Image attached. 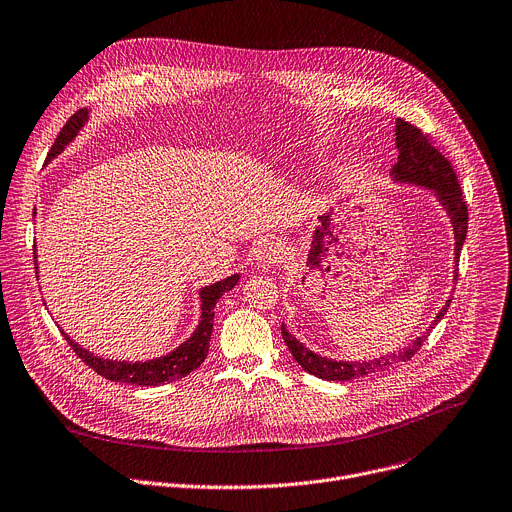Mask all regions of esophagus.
<instances>
[{"mask_svg": "<svg viewBox=\"0 0 512 512\" xmlns=\"http://www.w3.org/2000/svg\"><path fill=\"white\" fill-rule=\"evenodd\" d=\"M255 257H257V265L267 269V267H273L277 263H282L284 257H286V251H284V247L280 243H273L271 241V243H263Z\"/></svg>", "mask_w": 512, "mask_h": 512, "instance_id": "esophagus-1", "label": "esophagus"}]
</instances>
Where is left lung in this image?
Wrapping results in <instances>:
<instances>
[{
	"label": "left lung",
	"mask_w": 512,
	"mask_h": 512,
	"mask_svg": "<svg viewBox=\"0 0 512 512\" xmlns=\"http://www.w3.org/2000/svg\"><path fill=\"white\" fill-rule=\"evenodd\" d=\"M396 143H398L400 153H398V163L392 169L394 177L400 181H412L418 185H425V188H431L433 192H437L439 200L447 208L451 222H453L455 263H459V253H461L463 241H466V235H468V204L461 196V188H459V181H457L451 161L435 149L431 134L423 132L418 126H412L410 122H406L402 118H398V122H396ZM457 271L459 269H455V273ZM449 304H451V300H447V304L441 308L431 329H435V324L445 316ZM431 329L423 337H418L410 347H404L398 355H388V357H382L376 361H365V363L331 361L327 357H320V355L312 353L310 349H306L300 341H296L284 329V324H282V337H284V343L288 345V349L292 351L296 363L302 365V369L308 371L310 376L331 380V382H349V380L378 374V371H384V369L392 367L394 363L412 359V355L421 349L423 343L427 341Z\"/></svg>",
	"instance_id": "1"
}]
</instances>
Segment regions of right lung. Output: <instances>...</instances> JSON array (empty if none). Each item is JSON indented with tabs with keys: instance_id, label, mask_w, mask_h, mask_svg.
<instances>
[{
	"instance_id": "right-lung-1",
	"label": "right lung",
	"mask_w": 512,
	"mask_h": 512,
	"mask_svg": "<svg viewBox=\"0 0 512 512\" xmlns=\"http://www.w3.org/2000/svg\"><path fill=\"white\" fill-rule=\"evenodd\" d=\"M87 118V110L81 108L77 110L67 124L61 128L55 145L49 151V157L46 161H51L55 155H59L65 145L71 141V138L77 134V130L81 128V124ZM36 257V255H34ZM239 282V275H230L226 280L212 284L208 288H204L200 292V300H202V320L198 324L196 333L181 343L175 351H171L165 357L159 359H151V361H141V363H128V361H110V359H102L91 355L89 351H85L83 347H79L77 343H73L65 333L63 337L67 339L69 347L75 351V355L89 365L91 369L100 374L102 378L110 380V382H120V384H134V386H159L165 382H173L179 378H185L188 374H192L194 369H198L202 365V361L208 355L210 349V337H212V322H214V306L218 302V298L232 290Z\"/></svg>"
}]
</instances>
